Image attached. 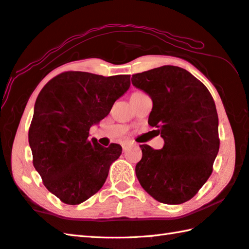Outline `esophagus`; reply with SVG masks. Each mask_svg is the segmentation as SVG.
Returning <instances> with one entry per match:
<instances>
[{"mask_svg":"<svg viewBox=\"0 0 249 249\" xmlns=\"http://www.w3.org/2000/svg\"><path fill=\"white\" fill-rule=\"evenodd\" d=\"M130 144V142H128V141H125V142H123V143H122V147H123V149L125 150L126 148H127L128 147V145Z\"/></svg>","mask_w":249,"mask_h":249,"instance_id":"obj_1","label":"esophagus"}]
</instances>
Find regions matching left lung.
I'll use <instances>...</instances> for the list:
<instances>
[{
	"label": "left lung",
	"mask_w": 249,
	"mask_h": 249,
	"mask_svg": "<svg viewBox=\"0 0 249 249\" xmlns=\"http://www.w3.org/2000/svg\"><path fill=\"white\" fill-rule=\"evenodd\" d=\"M131 83L151 97L148 123L157 127L164 147L140 145L136 176L157 201L177 205L191 199L213 173L220 140L211 92L182 68L163 66L137 73Z\"/></svg>",
	"instance_id": "1"
}]
</instances>
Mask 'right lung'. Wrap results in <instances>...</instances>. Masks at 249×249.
I'll list each match as a JSON object with an SVG mask.
<instances>
[{"label": "right lung", "instance_id": "obj_1", "mask_svg": "<svg viewBox=\"0 0 249 249\" xmlns=\"http://www.w3.org/2000/svg\"><path fill=\"white\" fill-rule=\"evenodd\" d=\"M130 75L60 73L38 94L29 128L33 166L44 186L68 205H77L104 186L122 147L89 139V128L105 119L130 86Z\"/></svg>", "mask_w": 249, "mask_h": 249}]
</instances>
